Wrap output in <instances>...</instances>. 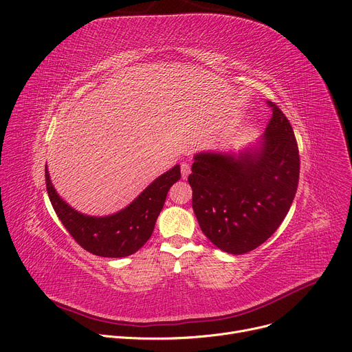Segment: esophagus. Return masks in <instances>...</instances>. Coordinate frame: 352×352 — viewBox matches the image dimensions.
Instances as JSON below:
<instances>
[{
    "instance_id": "esophagus-1",
    "label": "esophagus",
    "mask_w": 352,
    "mask_h": 352,
    "mask_svg": "<svg viewBox=\"0 0 352 352\" xmlns=\"http://www.w3.org/2000/svg\"><path fill=\"white\" fill-rule=\"evenodd\" d=\"M180 172H182V177L188 179V176L190 175V166L188 163H182L180 164Z\"/></svg>"
}]
</instances>
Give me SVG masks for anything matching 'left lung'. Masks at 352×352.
<instances>
[{
    "label": "left lung",
    "instance_id": "8db88e82",
    "mask_svg": "<svg viewBox=\"0 0 352 352\" xmlns=\"http://www.w3.org/2000/svg\"><path fill=\"white\" fill-rule=\"evenodd\" d=\"M264 135L234 152L193 156L192 206L204 236L229 254L254 250L278 229L294 200L300 156L290 122L268 100Z\"/></svg>",
    "mask_w": 352,
    "mask_h": 352
}]
</instances>
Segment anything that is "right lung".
Masks as SVG:
<instances>
[{"label": "right lung", "instance_id": "obj_1", "mask_svg": "<svg viewBox=\"0 0 352 352\" xmlns=\"http://www.w3.org/2000/svg\"><path fill=\"white\" fill-rule=\"evenodd\" d=\"M179 179L180 166L176 164L156 177L125 209L109 216H88L71 208L56 193L45 166L47 192L62 224L87 252L111 258L131 256L151 239L168 192Z\"/></svg>", "mask_w": 352, "mask_h": 352}]
</instances>
